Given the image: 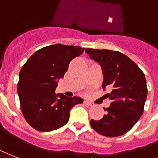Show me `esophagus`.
I'll list each match as a JSON object with an SVG mask.
<instances>
[{"label":"esophagus","mask_w":158,"mask_h":158,"mask_svg":"<svg viewBox=\"0 0 158 158\" xmlns=\"http://www.w3.org/2000/svg\"><path fill=\"white\" fill-rule=\"evenodd\" d=\"M84 104H85V105H87V106H94V104L92 103V102H91V101H84Z\"/></svg>","instance_id":"1"}]
</instances>
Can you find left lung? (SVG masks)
<instances>
[{
	"instance_id": "8db88e82",
	"label": "left lung",
	"mask_w": 158,
	"mask_h": 158,
	"mask_svg": "<svg viewBox=\"0 0 158 158\" xmlns=\"http://www.w3.org/2000/svg\"><path fill=\"white\" fill-rule=\"evenodd\" d=\"M90 57L102 67V88H113L106 97L112 101L101 120L92 119V127L107 137L128 132L143 114L148 88L144 74L127 56L118 51L87 48Z\"/></svg>"
}]
</instances>
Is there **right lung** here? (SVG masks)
<instances>
[{
    "instance_id": "1",
    "label": "right lung",
    "mask_w": 158,
    "mask_h": 158,
    "mask_svg": "<svg viewBox=\"0 0 158 158\" xmlns=\"http://www.w3.org/2000/svg\"><path fill=\"white\" fill-rule=\"evenodd\" d=\"M85 50L61 44L35 52L19 72L18 94L26 121L39 131H51L67 123L70 110L83 103L78 97L55 94L57 79L63 78L70 61Z\"/></svg>"
}]
</instances>
